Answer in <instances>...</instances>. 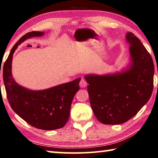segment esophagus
Segmentation results:
<instances>
[{
	"mask_svg": "<svg viewBox=\"0 0 158 158\" xmlns=\"http://www.w3.org/2000/svg\"><path fill=\"white\" fill-rule=\"evenodd\" d=\"M79 86L82 87V88H84V87H86L87 86V82L85 79H82L81 81H80V83H79Z\"/></svg>",
	"mask_w": 158,
	"mask_h": 158,
	"instance_id": "esophagus-1",
	"label": "esophagus"
}]
</instances>
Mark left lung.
I'll return each mask as SVG.
<instances>
[{
  "mask_svg": "<svg viewBox=\"0 0 158 158\" xmlns=\"http://www.w3.org/2000/svg\"><path fill=\"white\" fill-rule=\"evenodd\" d=\"M130 63L122 72L84 77L95 116L105 124H120L135 116L151 98L154 64L139 38L128 32Z\"/></svg>",
  "mask_w": 158,
  "mask_h": 158,
  "instance_id": "8db88e82",
  "label": "left lung"
}]
</instances>
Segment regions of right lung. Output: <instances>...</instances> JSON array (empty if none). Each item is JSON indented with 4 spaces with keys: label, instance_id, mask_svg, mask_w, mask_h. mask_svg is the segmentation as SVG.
I'll use <instances>...</instances> for the list:
<instances>
[{
    "label": "right lung",
    "instance_id": "1",
    "mask_svg": "<svg viewBox=\"0 0 158 158\" xmlns=\"http://www.w3.org/2000/svg\"><path fill=\"white\" fill-rule=\"evenodd\" d=\"M44 34V32L31 31L20 38L5 62L2 76L7 100L14 112L32 127L54 130L63 127L68 121L72 100L79 91L81 78L50 89L32 91L19 85L12 75V57L19 45L27 39Z\"/></svg>",
    "mask_w": 158,
    "mask_h": 158
}]
</instances>
